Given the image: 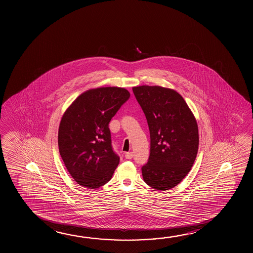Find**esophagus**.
I'll return each mask as SVG.
<instances>
[{
	"label": "esophagus",
	"mask_w": 253,
	"mask_h": 253,
	"mask_svg": "<svg viewBox=\"0 0 253 253\" xmlns=\"http://www.w3.org/2000/svg\"><path fill=\"white\" fill-rule=\"evenodd\" d=\"M125 158L127 159V160H130V159H132L133 158V153H125Z\"/></svg>",
	"instance_id": "1"
}]
</instances>
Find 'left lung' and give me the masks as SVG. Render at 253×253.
I'll return each mask as SVG.
<instances>
[{
    "mask_svg": "<svg viewBox=\"0 0 253 253\" xmlns=\"http://www.w3.org/2000/svg\"><path fill=\"white\" fill-rule=\"evenodd\" d=\"M148 124V162L144 181L157 191L174 188L193 166L199 149V128L191 109L178 92L161 86L133 87Z\"/></svg>",
    "mask_w": 253,
    "mask_h": 253,
    "instance_id": "8db88e82",
    "label": "left lung"
}]
</instances>
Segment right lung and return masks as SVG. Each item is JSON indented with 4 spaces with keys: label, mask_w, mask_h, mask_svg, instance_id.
Instances as JSON below:
<instances>
[{
    "label": "right lung",
    "mask_w": 253,
    "mask_h": 253,
    "mask_svg": "<svg viewBox=\"0 0 253 253\" xmlns=\"http://www.w3.org/2000/svg\"><path fill=\"white\" fill-rule=\"evenodd\" d=\"M128 98L125 88L91 89L79 95L62 116L59 152L81 186L97 189L112 177L120 158L113 149L108 125Z\"/></svg>",
    "instance_id": "add662e5"
}]
</instances>
